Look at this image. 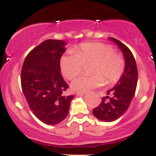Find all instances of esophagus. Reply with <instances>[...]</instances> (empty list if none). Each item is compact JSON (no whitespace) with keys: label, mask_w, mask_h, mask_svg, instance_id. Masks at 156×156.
I'll use <instances>...</instances> for the list:
<instances>
[{"label":"esophagus","mask_w":156,"mask_h":156,"mask_svg":"<svg viewBox=\"0 0 156 156\" xmlns=\"http://www.w3.org/2000/svg\"><path fill=\"white\" fill-rule=\"evenodd\" d=\"M76 95L77 96H79V97H81V96H84V93H77Z\"/></svg>","instance_id":"1"}]
</instances>
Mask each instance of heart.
<instances>
[{"instance_id":"obj_1","label":"heart","mask_w":156,"mask_h":156,"mask_svg":"<svg viewBox=\"0 0 156 156\" xmlns=\"http://www.w3.org/2000/svg\"><path fill=\"white\" fill-rule=\"evenodd\" d=\"M92 63L91 76L81 75L72 81L71 87L75 92L84 93L101 86L104 78L108 84L119 81L124 74L125 61L123 56L115 53L111 45L100 42L83 44L75 53L61 57L60 67L66 79L72 80L82 72L84 65Z\"/></svg>"}]
</instances>
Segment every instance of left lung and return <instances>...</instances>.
<instances>
[{
  "label": "left lung",
  "mask_w": 156,
  "mask_h": 156,
  "mask_svg": "<svg viewBox=\"0 0 156 156\" xmlns=\"http://www.w3.org/2000/svg\"><path fill=\"white\" fill-rule=\"evenodd\" d=\"M109 39L114 41L123 53L125 69L115 87L107 91V94H111V97H103L101 103L93 110L96 118L107 122L117 120L127 111L135 94L138 78L136 61L130 49L117 39L113 37Z\"/></svg>",
  "instance_id": "obj_1"
}]
</instances>
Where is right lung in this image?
<instances>
[{
    "label": "right lung",
    "instance_id": "1",
    "mask_svg": "<svg viewBox=\"0 0 156 156\" xmlns=\"http://www.w3.org/2000/svg\"><path fill=\"white\" fill-rule=\"evenodd\" d=\"M65 41L49 39L26 56L21 71V86L34 115L47 125H56L68 115L74 95L64 96L69 87L60 73Z\"/></svg>",
    "mask_w": 156,
    "mask_h": 156
}]
</instances>
